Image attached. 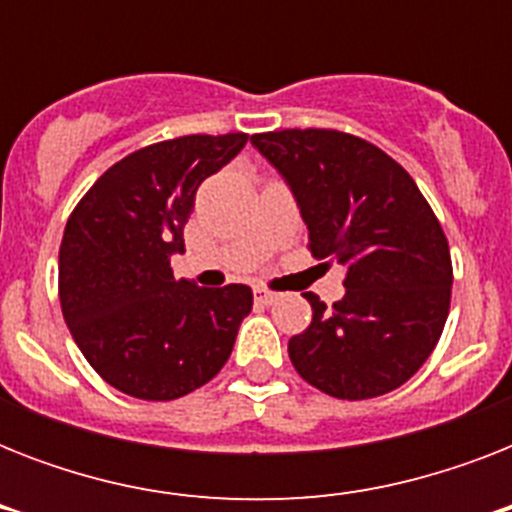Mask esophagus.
Segmentation results:
<instances>
[{
    "mask_svg": "<svg viewBox=\"0 0 512 512\" xmlns=\"http://www.w3.org/2000/svg\"><path fill=\"white\" fill-rule=\"evenodd\" d=\"M255 300H257V303H263V305H273L276 300H279V295H276V292H271V289L255 287Z\"/></svg>",
    "mask_w": 512,
    "mask_h": 512,
    "instance_id": "1",
    "label": "esophagus"
}]
</instances>
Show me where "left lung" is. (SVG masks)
<instances>
[{"label":"left lung","instance_id":"1","mask_svg":"<svg viewBox=\"0 0 512 512\" xmlns=\"http://www.w3.org/2000/svg\"><path fill=\"white\" fill-rule=\"evenodd\" d=\"M252 146L295 196L313 257L348 271L332 308L308 292L311 327L289 340L297 374L348 401L396 390L449 316L452 257L433 209L401 164L345 132H263Z\"/></svg>","mask_w":512,"mask_h":512}]
</instances>
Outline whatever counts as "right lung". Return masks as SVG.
<instances>
[{"label":"right lung","instance_id":"add662e5","mask_svg":"<svg viewBox=\"0 0 512 512\" xmlns=\"http://www.w3.org/2000/svg\"><path fill=\"white\" fill-rule=\"evenodd\" d=\"M247 146L244 132L140 148L98 177L63 233L60 308L95 372L143 401H172L215 377L252 311V289L175 281L199 185Z\"/></svg>","mask_w":512,"mask_h":512}]
</instances>
